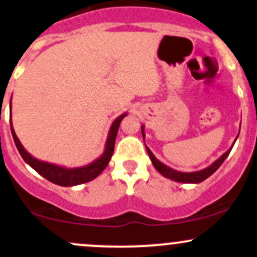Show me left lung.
Wrapping results in <instances>:
<instances>
[{"instance_id": "obj_1", "label": "left lung", "mask_w": 257, "mask_h": 257, "mask_svg": "<svg viewBox=\"0 0 257 257\" xmlns=\"http://www.w3.org/2000/svg\"><path fill=\"white\" fill-rule=\"evenodd\" d=\"M144 131H145V125L143 124V125H142V133H143V139L145 140V132H144ZM236 138H238V137H236ZM144 143H145V142H144ZM234 143H235V142H234ZM234 143H233V145H234ZM233 145L230 146V148L228 149V150L225 151L224 154L222 155L221 157H219V159H217L215 162L212 163V165H210L208 167L204 168V170L195 171V172H180V171L173 170V168L168 167L167 165H165V163L161 162L160 160H157L156 156L152 154V151L148 148V146L145 145V148H146V151H148V154H149V157H150L152 165H154V167L156 168V170L159 171L163 177H166V178H168L171 180H174V182L193 183V184H197V183L204 182V180L207 179L208 177L211 176V174H213L217 170H218L219 166H221L222 163L224 162V160L227 159L228 155H229V152L232 151Z\"/></svg>"}]
</instances>
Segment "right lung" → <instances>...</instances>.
I'll use <instances>...</instances> for the list:
<instances>
[{
  "label": "right lung",
  "instance_id": "right-lung-1",
  "mask_svg": "<svg viewBox=\"0 0 257 257\" xmlns=\"http://www.w3.org/2000/svg\"><path fill=\"white\" fill-rule=\"evenodd\" d=\"M10 106H12V102L10 103ZM11 108H12V107H11ZM126 114L128 113L120 114L119 117L115 118L113 123L111 124V128H109L108 135H107V139L105 143V150H103V154L101 155L100 157H97L96 160L92 161L91 163H89V165L75 168L58 166L55 165V163L46 162V161L38 160L34 156H32L29 152L25 150L24 146L22 145V143L19 142L18 137H17L16 132H14L12 118H11V132H12L14 144H16L19 154H21L23 160L33 168V170H35L40 176L46 178L47 180H50L53 184L61 185V187H74V185L83 184V183H87L90 182V180L95 179L96 177L100 176V174L102 173V171L107 167V165H108L114 150V142L118 133V128H119L120 122H122V119Z\"/></svg>",
  "mask_w": 257,
  "mask_h": 257
}]
</instances>
